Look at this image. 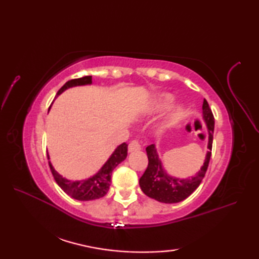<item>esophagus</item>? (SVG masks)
Returning <instances> with one entry per match:
<instances>
[{
  "label": "esophagus",
  "mask_w": 259,
  "mask_h": 259,
  "mask_svg": "<svg viewBox=\"0 0 259 259\" xmlns=\"http://www.w3.org/2000/svg\"><path fill=\"white\" fill-rule=\"evenodd\" d=\"M141 149H142V145H141V142L138 141V140H133L130 142L129 147H128L129 152L138 151V150H141Z\"/></svg>",
  "instance_id": "1"
}]
</instances>
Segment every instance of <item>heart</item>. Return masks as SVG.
Instances as JSON below:
<instances>
[{"label":"heart","mask_w":259,"mask_h":259,"mask_svg":"<svg viewBox=\"0 0 259 259\" xmlns=\"http://www.w3.org/2000/svg\"><path fill=\"white\" fill-rule=\"evenodd\" d=\"M172 101H174V97L171 95H168V93H166V95H161L160 97L158 98L156 106H157L158 109H163V108L168 107ZM179 111H180V110H179Z\"/></svg>","instance_id":"obj_1"}]
</instances>
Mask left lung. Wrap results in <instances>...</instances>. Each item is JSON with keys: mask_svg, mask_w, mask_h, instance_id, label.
<instances>
[{"mask_svg": "<svg viewBox=\"0 0 259 259\" xmlns=\"http://www.w3.org/2000/svg\"><path fill=\"white\" fill-rule=\"evenodd\" d=\"M202 113L203 119H205L209 130L208 149L210 150L207 153L203 166L196 176L189 179L172 178L168 176L166 170L162 168L161 162L159 160L157 151L155 149V146H148L146 148L148 156V167L139 180L141 190L144 191L148 197L164 203L180 202L185 200L186 198H188L192 192L199 187L200 183L206 175L209 161H210L214 125L213 114L206 100H203Z\"/></svg>", "mask_w": 259, "mask_h": 259, "instance_id": "left-lung-1", "label": "left lung"}]
</instances>
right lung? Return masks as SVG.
I'll list each match as a JSON object with an SVG mask.
<instances>
[{"instance_id": "obj_1", "label": "right lung", "mask_w": 259, "mask_h": 259, "mask_svg": "<svg viewBox=\"0 0 259 259\" xmlns=\"http://www.w3.org/2000/svg\"><path fill=\"white\" fill-rule=\"evenodd\" d=\"M92 83V76L87 75L82 76L79 79H72L68 81L61 89L58 91L57 95L62 93L68 88L75 87V85H84V84H91ZM128 155V145L123 142L120 145L114 152L109 158V160L103 164V167L100 169L97 175L93 177L89 178L88 180H81V181H71L63 178L61 175H59L56 170L53 169L52 164L49 161V166H50L51 172L53 175L54 180L57 181L60 188H61L65 194L71 196L76 200L88 201V200H95L99 199L103 196L107 195L109 191L110 184H111V175L112 170L118 166V164L123 161ZM49 159V156H48Z\"/></svg>"}]
</instances>
